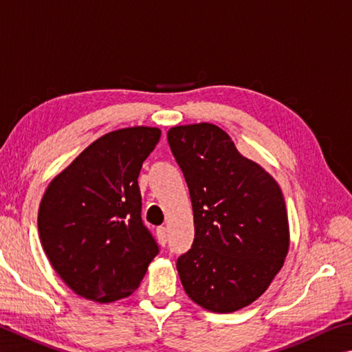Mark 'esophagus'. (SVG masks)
Wrapping results in <instances>:
<instances>
[{
    "instance_id": "esophagus-1",
    "label": "esophagus",
    "mask_w": 352,
    "mask_h": 352,
    "mask_svg": "<svg viewBox=\"0 0 352 352\" xmlns=\"http://www.w3.org/2000/svg\"><path fill=\"white\" fill-rule=\"evenodd\" d=\"M157 237L162 245H166V241H168V229H166L164 226L157 228Z\"/></svg>"
}]
</instances>
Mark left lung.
<instances>
[{
	"mask_svg": "<svg viewBox=\"0 0 352 352\" xmlns=\"http://www.w3.org/2000/svg\"><path fill=\"white\" fill-rule=\"evenodd\" d=\"M168 142L194 210V243L177 260L182 285L204 309L239 311L267 289L285 263L289 223L282 189L219 126L170 127Z\"/></svg>",
	"mask_w": 352,
	"mask_h": 352,
	"instance_id": "1",
	"label": "left lung"
}]
</instances>
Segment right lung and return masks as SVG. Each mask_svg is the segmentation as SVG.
<instances>
[{"instance_id": "1", "label": "right lung", "mask_w": 352, "mask_h": 352, "mask_svg": "<svg viewBox=\"0 0 352 352\" xmlns=\"http://www.w3.org/2000/svg\"><path fill=\"white\" fill-rule=\"evenodd\" d=\"M162 137L158 127H124L87 146L44 192L38 232L70 289L111 303L142 283L158 245L143 225L138 175Z\"/></svg>"}]
</instances>
